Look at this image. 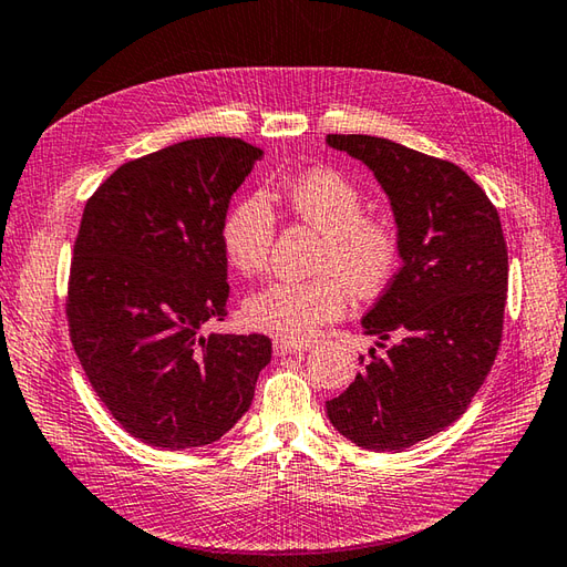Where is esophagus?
<instances>
[{
	"label": "esophagus",
	"mask_w": 567,
	"mask_h": 567,
	"mask_svg": "<svg viewBox=\"0 0 567 567\" xmlns=\"http://www.w3.org/2000/svg\"><path fill=\"white\" fill-rule=\"evenodd\" d=\"M313 343L311 340H295V338H275V352L278 354H287V352H301V350H309Z\"/></svg>",
	"instance_id": "obj_1"
}]
</instances>
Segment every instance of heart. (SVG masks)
Masks as SVG:
<instances>
[{
	"instance_id": "obj_1",
	"label": "heart",
	"mask_w": 567,
	"mask_h": 567,
	"mask_svg": "<svg viewBox=\"0 0 567 567\" xmlns=\"http://www.w3.org/2000/svg\"><path fill=\"white\" fill-rule=\"evenodd\" d=\"M278 197L295 219L321 234L311 280H272L246 299L244 316L258 331L307 338L346 313L348 295L384 292L401 266V234L381 215H367L362 190L333 168H307L280 183ZM275 213L260 193L239 197L221 221V248L244 275L268 266Z\"/></svg>"
}]
</instances>
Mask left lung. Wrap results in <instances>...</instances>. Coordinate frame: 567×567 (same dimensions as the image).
<instances>
[{
	"label": "left lung",
	"mask_w": 567,
	"mask_h": 567,
	"mask_svg": "<svg viewBox=\"0 0 567 567\" xmlns=\"http://www.w3.org/2000/svg\"><path fill=\"white\" fill-rule=\"evenodd\" d=\"M326 142L374 171L396 215L403 260L362 319L384 354L372 350L326 413L362 450L401 452L462 417L491 372L507 301L503 224L452 162L372 135Z\"/></svg>",
	"instance_id": "8db88e82"
}]
</instances>
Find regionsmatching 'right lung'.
<instances>
[{"label": "right lung", "mask_w": 567, "mask_h": 567, "mask_svg": "<svg viewBox=\"0 0 567 567\" xmlns=\"http://www.w3.org/2000/svg\"><path fill=\"white\" fill-rule=\"evenodd\" d=\"M262 152L239 137L171 144L89 197L68 282L70 338L101 403L168 452L217 442L251 408L268 336H203L227 316L221 221Z\"/></svg>", "instance_id": "1"}]
</instances>
